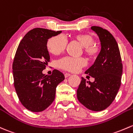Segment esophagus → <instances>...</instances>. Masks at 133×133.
I'll list each match as a JSON object with an SVG mask.
<instances>
[{
	"instance_id": "1",
	"label": "esophagus",
	"mask_w": 133,
	"mask_h": 133,
	"mask_svg": "<svg viewBox=\"0 0 133 133\" xmlns=\"http://www.w3.org/2000/svg\"><path fill=\"white\" fill-rule=\"evenodd\" d=\"M64 76H65V78H68V77H69V76H71V74H69V73H65V74H64Z\"/></svg>"
}]
</instances>
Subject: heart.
Wrapping results in <instances>:
<instances>
[{"mask_svg": "<svg viewBox=\"0 0 133 133\" xmlns=\"http://www.w3.org/2000/svg\"><path fill=\"white\" fill-rule=\"evenodd\" d=\"M75 38L84 48L85 53L90 57H96L99 52V48L94 44V38L90 34H85L75 36ZM68 44L67 38L64 35H58L48 39L47 48L51 54L55 55H60L65 50ZM87 62L82 57L75 58L65 57L57 62V65L64 70L76 72L84 67Z\"/></svg>", "mask_w": 133, "mask_h": 133, "instance_id": "obj_1", "label": "heart"}]
</instances>
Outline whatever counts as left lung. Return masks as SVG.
Masks as SVG:
<instances>
[{"label": "left lung", "instance_id": "left-lung-1", "mask_svg": "<svg viewBox=\"0 0 133 133\" xmlns=\"http://www.w3.org/2000/svg\"><path fill=\"white\" fill-rule=\"evenodd\" d=\"M101 42V51L93 65L85 72L95 79L87 82L82 77L77 89L78 101L87 108L99 111L114 101L121 84L122 64L118 44L111 33L100 26H92Z\"/></svg>", "mask_w": 133, "mask_h": 133}]
</instances>
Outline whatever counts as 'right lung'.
I'll list each match as a JSON object with an SVG mask.
<instances>
[{"label": "right lung", "mask_w": 133, "mask_h": 133, "mask_svg": "<svg viewBox=\"0 0 133 133\" xmlns=\"http://www.w3.org/2000/svg\"><path fill=\"white\" fill-rule=\"evenodd\" d=\"M61 32L34 29L23 37L16 50L12 63L14 85L21 103L33 112L43 111L53 103L56 87L65 78L57 69L50 76L43 73L50 61L48 39Z\"/></svg>", "instance_id": "add662e5"}]
</instances>
